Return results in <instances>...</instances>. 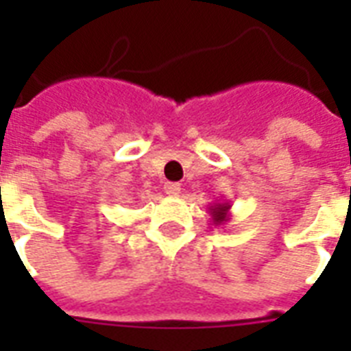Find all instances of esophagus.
<instances>
[{
  "instance_id": "34e87169",
  "label": "esophagus",
  "mask_w": 351,
  "mask_h": 351,
  "mask_svg": "<svg viewBox=\"0 0 351 351\" xmlns=\"http://www.w3.org/2000/svg\"><path fill=\"white\" fill-rule=\"evenodd\" d=\"M164 189L167 195H171V197H178L182 193V186L180 184H176V182H167L164 186Z\"/></svg>"
}]
</instances>
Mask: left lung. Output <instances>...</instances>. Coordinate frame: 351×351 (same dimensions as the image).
Here are the masks:
<instances>
[{
  "label": "left lung",
  "mask_w": 351,
  "mask_h": 351,
  "mask_svg": "<svg viewBox=\"0 0 351 351\" xmlns=\"http://www.w3.org/2000/svg\"><path fill=\"white\" fill-rule=\"evenodd\" d=\"M209 215H211V222L215 226H222L230 220V209L231 206L228 202H219L209 206Z\"/></svg>",
  "instance_id": "8db88e82"
}]
</instances>
